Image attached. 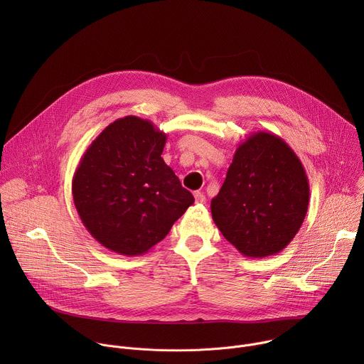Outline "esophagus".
Wrapping results in <instances>:
<instances>
[{
    "instance_id": "1",
    "label": "esophagus",
    "mask_w": 364,
    "mask_h": 364,
    "mask_svg": "<svg viewBox=\"0 0 364 364\" xmlns=\"http://www.w3.org/2000/svg\"><path fill=\"white\" fill-rule=\"evenodd\" d=\"M194 198H196V203H205V196L201 193V191H194Z\"/></svg>"
}]
</instances>
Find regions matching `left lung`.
I'll use <instances>...</instances> for the list:
<instances>
[{
    "label": "left lung",
    "mask_w": 364,
    "mask_h": 364,
    "mask_svg": "<svg viewBox=\"0 0 364 364\" xmlns=\"http://www.w3.org/2000/svg\"><path fill=\"white\" fill-rule=\"evenodd\" d=\"M308 201V177L298 155L281 136L257 131L237 145L210 209L225 239L243 256L267 257L295 237Z\"/></svg>",
    "instance_id": "left-lung-1"
}]
</instances>
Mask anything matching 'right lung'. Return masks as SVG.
<instances>
[{
	"label": "right lung",
	"mask_w": 364,
	"mask_h": 364,
	"mask_svg": "<svg viewBox=\"0 0 364 364\" xmlns=\"http://www.w3.org/2000/svg\"><path fill=\"white\" fill-rule=\"evenodd\" d=\"M167 134L134 115L87 146L72 180L77 215L107 249L138 256L161 242L194 203L161 154Z\"/></svg>",
	"instance_id": "1"
}]
</instances>
